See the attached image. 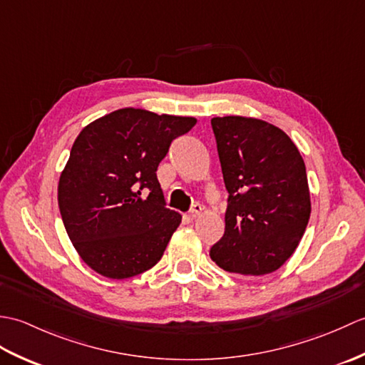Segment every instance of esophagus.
Returning a JSON list of instances; mask_svg holds the SVG:
<instances>
[{"label": "esophagus", "instance_id": "esophagus-1", "mask_svg": "<svg viewBox=\"0 0 365 365\" xmlns=\"http://www.w3.org/2000/svg\"><path fill=\"white\" fill-rule=\"evenodd\" d=\"M200 212H202V207H200L199 204H195L191 207V210L188 212V215H187V218L190 220V221H195L196 218H199V215H200Z\"/></svg>", "mask_w": 365, "mask_h": 365}]
</instances>
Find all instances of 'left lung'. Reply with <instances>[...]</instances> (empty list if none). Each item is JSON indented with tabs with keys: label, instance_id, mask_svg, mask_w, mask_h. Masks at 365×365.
Masks as SVG:
<instances>
[{
	"label": "left lung",
	"instance_id": "left-lung-1",
	"mask_svg": "<svg viewBox=\"0 0 365 365\" xmlns=\"http://www.w3.org/2000/svg\"><path fill=\"white\" fill-rule=\"evenodd\" d=\"M212 127L229 205L210 257L230 273H273L292 257L311 216L304 160L267 120L224 115L213 118Z\"/></svg>",
	"mask_w": 365,
	"mask_h": 365
}]
</instances>
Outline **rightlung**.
<instances>
[{"mask_svg": "<svg viewBox=\"0 0 365 365\" xmlns=\"http://www.w3.org/2000/svg\"><path fill=\"white\" fill-rule=\"evenodd\" d=\"M196 122L122 108L76 136L59 177L58 204L73 247L96 273L128 279L161 259L182 215L165 207L157 168L173 139Z\"/></svg>", "mask_w": 365, "mask_h": 365, "instance_id": "1", "label": "right lung"}]
</instances>
